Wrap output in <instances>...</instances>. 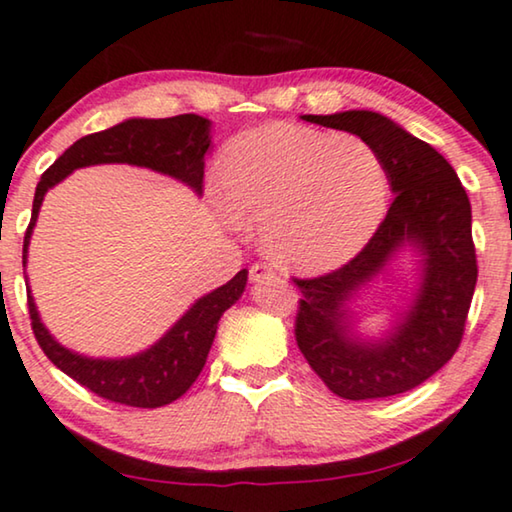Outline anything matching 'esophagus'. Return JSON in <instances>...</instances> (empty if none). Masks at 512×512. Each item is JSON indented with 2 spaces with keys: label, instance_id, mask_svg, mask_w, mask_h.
Returning <instances> with one entry per match:
<instances>
[{
  "label": "esophagus",
  "instance_id": "1",
  "mask_svg": "<svg viewBox=\"0 0 512 512\" xmlns=\"http://www.w3.org/2000/svg\"><path fill=\"white\" fill-rule=\"evenodd\" d=\"M269 276H273V269L269 264H253L250 266V280H253V283H259V280H264V278H269Z\"/></svg>",
  "mask_w": 512,
  "mask_h": 512
}]
</instances>
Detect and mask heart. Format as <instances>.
Masks as SVG:
<instances>
[{
    "label": "heart",
    "instance_id": "b5f03b06",
    "mask_svg": "<svg viewBox=\"0 0 512 512\" xmlns=\"http://www.w3.org/2000/svg\"><path fill=\"white\" fill-rule=\"evenodd\" d=\"M387 190V169L369 143L287 122L243 132L220 157L227 213L262 227L273 262L299 273L355 257L383 220Z\"/></svg>",
    "mask_w": 512,
    "mask_h": 512
}]
</instances>
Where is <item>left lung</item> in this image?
<instances>
[{
  "instance_id": "8db88e82",
  "label": "left lung",
  "mask_w": 512,
  "mask_h": 512,
  "mask_svg": "<svg viewBox=\"0 0 512 512\" xmlns=\"http://www.w3.org/2000/svg\"><path fill=\"white\" fill-rule=\"evenodd\" d=\"M304 120L369 143L385 164L394 199L362 253L325 276L294 278L301 290L297 345L336 397L364 401L403 394L448 364L462 343L478 280L471 201L448 160L385 115L343 111ZM403 245L423 257L414 304L385 339H362L351 327L347 301Z\"/></svg>"
}]
</instances>
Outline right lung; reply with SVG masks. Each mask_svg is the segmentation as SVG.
I'll list each match as a JSON object with an SVG mask.
<instances>
[{
  "mask_svg": "<svg viewBox=\"0 0 512 512\" xmlns=\"http://www.w3.org/2000/svg\"><path fill=\"white\" fill-rule=\"evenodd\" d=\"M208 146H211V120L194 113L160 120L129 118L104 132L78 139L43 171L34 192L30 227L25 232L23 266L27 264V246L37 225L43 197L71 171L90 164H134L176 178L201 194ZM246 280L248 271L243 269L227 285L194 301L190 311L155 345L139 355L120 359H95L64 348L43 327L30 290H27V306H30L34 336L57 369L102 399L134 408H160L181 399L197 380L218 331V320L229 306L239 301L246 290Z\"/></svg>",
  "mask_w": 512,
  "mask_h": 512,
  "instance_id": "right-lung-1",
  "label": "right lung"
}]
</instances>
